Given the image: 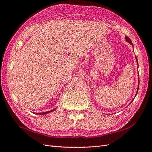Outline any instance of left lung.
Returning <instances> with one entry per match:
<instances>
[{
	"label": "left lung",
	"mask_w": 152,
	"mask_h": 152,
	"mask_svg": "<svg viewBox=\"0 0 152 152\" xmlns=\"http://www.w3.org/2000/svg\"><path fill=\"white\" fill-rule=\"evenodd\" d=\"M125 39H126V41H127V42H129V43H130L132 45H133V44L132 43V41L131 40V39L128 37L127 36H126V37H125ZM136 61H137V58H136ZM137 65H138V63H137ZM137 68H138V67H137ZM139 84H140V80L138 81V87H137V93H136V94H137V91H138V89H139ZM135 98V97H134Z\"/></svg>",
	"instance_id": "8db88e82"
}]
</instances>
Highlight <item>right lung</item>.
Listing matches in <instances>:
<instances>
[{
	"mask_svg": "<svg viewBox=\"0 0 152 152\" xmlns=\"http://www.w3.org/2000/svg\"><path fill=\"white\" fill-rule=\"evenodd\" d=\"M54 110H55V109H54V110H50V111H49V112H42V113H35V114H39V115H45V114H47V113H50V112H53Z\"/></svg>",
	"mask_w": 152,
	"mask_h": 152,
	"instance_id": "obj_1",
	"label": "right lung"
}]
</instances>
